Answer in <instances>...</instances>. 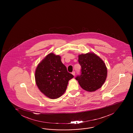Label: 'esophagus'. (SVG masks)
I'll use <instances>...</instances> for the list:
<instances>
[{
	"mask_svg": "<svg viewBox=\"0 0 133 133\" xmlns=\"http://www.w3.org/2000/svg\"><path fill=\"white\" fill-rule=\"evenodd\" d=\"M72 75H74V76H75V71H74V72H72Z\"/></svg>",
	"mask_w": 133,
	"mask_h": 133,
	"instance_id": "1",
	"label": "esophagus"
}]
</instances>
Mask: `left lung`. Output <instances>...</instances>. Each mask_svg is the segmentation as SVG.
Segmentation results:
<instances>
[{
	"label": "left lung",
	"instance_id": "1",
	"mask_svg": "<svg viewBox=\"0 0 133 133\" xmlns=\"http://www.w3.org/2000/svg\"><path fill=\"white\" fill-rule=\"evenodd\" d=\"M81 66V75L75 78L81 87L88 92L100 88L104 83L107 75L106 65L101 58L94 53L78 56Z\"/></svg>",
	"mask_w": 133,
	"mask_h": 133
}]
</instances>
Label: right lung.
Returning <instances> with one entry per match:
<instances>
[{"label": "right lung", "mask_w": 133, "mask_h": 133, "mask_svg": "<svg viewBox=\"0 0 133 133\" xmlns=\"http://www.w3.org/2000/svg\"><path fill=\"white\" fill-rule=\"evenodd\" d=\"M73 77L62 63L61 56L53 53L45 57L38 65L35 72L38 88L46 97L52 99L57 98L64 93L69 81Z\"/></svg>", "instance_id": "add662e5"}]
</instances>
